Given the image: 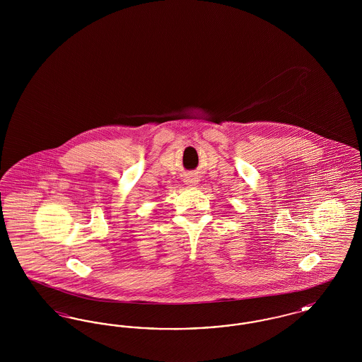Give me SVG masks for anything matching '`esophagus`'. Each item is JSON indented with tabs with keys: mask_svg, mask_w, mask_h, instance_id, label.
<instances>
[{
	"mask_svg": "<svg viewBox=\"0 0 362 362\" xmlns=\"http://www.w3.org/2000/svg\"><path fill=\"white\" fill-rule=\"evenodd\" d=\"M189 183H194V182H189ZM191 186H192V185H191Z\"/></svg>",
	"mask_w": 362,
	"mask_h": 362,
	"instance_id": "34e87169",
	"label": "esophagus"
}]
</instances>
